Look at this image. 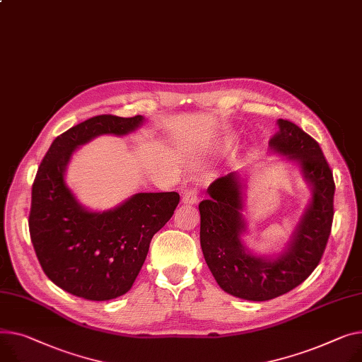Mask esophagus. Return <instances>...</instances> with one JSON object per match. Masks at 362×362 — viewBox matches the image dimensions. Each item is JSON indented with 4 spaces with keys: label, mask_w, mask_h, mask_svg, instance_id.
Returning a JSON list of instances; mask_svg holds the SVG:
<instances>
[{
    "label": "esophagus",
    "mask_w": 362,
    "mask_h": 362,
    "mask_svg": "<svg viewBox=\"0 0 362 362\" xmlns=\"http://www.w3.org/2000/svg\"><path fill=\"white\" fill-rule=\"evenodd\" d=\"M183 204H186V205H195L197 202H198V192L195 190V189H192V190H187L186 194L183 195Z\"/></svg>",
    "instance_id": "esophagus-1"
}]
</instances>
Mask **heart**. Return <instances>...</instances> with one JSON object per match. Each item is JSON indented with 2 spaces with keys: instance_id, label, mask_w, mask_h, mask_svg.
<instances>
[{
  "instance_id": "heart-1",
  "label": "heart",
  "mask_w": 362,
  "mask_h": 362,
  "mask_svg": "<svg viewBox=\"0 0 362 362\" xmlns=\"http://www.w3.org/2000/svg\"><path fill=\"white\" fill-rule=\"evenodd\" d=\"M235 146V136L233 135H224L215 144V151L218 154H227L230 153Z\"/></svg>"
}]
</instances>
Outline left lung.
<instances>
[{"mask_svg": "<svg viewBox=\"0 0 362 362\" xmlns=\"http://www.w3.org/2000/svg\"><path fill=\"white\" fill-rule=\"evenodd\" d=\"M276 124L271 153L296 163L311 189L285 249L263 256L245 245L246 183L238 172L212 182L206 189L209 199L199 204L201 247L211 274L221 290L249 301L272 300L304 282L323 256L333 221L334 182L319 144L290 120L278 119Z\"/></svg>", "mask_w": 362, "mask_h": 362, "instance_id": "8db88e82", "label": "left lung"}]
</instances>
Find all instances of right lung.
Returning <instances> with one entry per match:
<instances>
[{"mask_svg":"<svg viewBox=\"0 0 362 362\" xmlns=\"http://www.w3.org/2000/svg\"><path fill=\"white\" fill-rule=\"evenodd\" d=\"M144 120L141 115L90 117L57 136L40 163L32 187L30 238L46 276L76 297L106 301L127 294L153 235L179 204L177 192H142L112 209L90 211L66 185L77 148L100 135H128Z\"/></svg>","mask_w":362,"mask_h":362,"instance_id":"right-lung-1","label":"right lung"}]
</instances>
